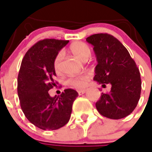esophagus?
<instances>
[{"label":"esophagus","instance_id":"34e87169","mask_svg":"<svg viewBox=\"0 0 152 152\" xmlns=\"http://www.w3.org/2000/svg\"><path fill=\"white\" fill-rule=\"evenodd\" d=\"M85 92H86V90H85V89H83V90H79L78 91V94H79V95H82V94L85 93Z\"/></svg>","mask_w":152,"mask_h":152}]
</instances>
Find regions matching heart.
<instances>
[{"instance_id": "1", "label": "heart", "mask_w": 152, "mask_h": 152, "mask_svg": "<svg viewBox=\"0 0 152 152\" xmlns=\"http://www.w3.org/2000/svg\"><path fill=\"white\" fill-rule=\"evenodd\" d=\"M71 53L76 56L78 59L82 61H86L91 56V49L86 43L83 42H75L72 43L69 48ZM62 59H63V53L59 52L54 59L53 67L54 69L58 72L60 68ZM90 80L89 74H82L79 76H71L66 80V84L70 87L75 88H83L87 85L88 81Z\"/></svg>"}]
</instances>
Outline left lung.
I'll list each match as a JSON object with an SVG mask.
<instances>
[{
    "instance_id": "left-lung-1",
    "label": "left lung",
    "mask_w": 152,
    "mask_h": 152,
    "mask_svg": "<svg viewBox=\"0 0 152 152\" xmlns=\"http://www.w3.org/2000/svg\"><path fill=\"white\" fill-rule=\"evenodd\" d=\"M86 41L93 46L97 65L93 80L110 93H102L96 103L102 116L120 119L128 116L137 106L141 93V77L135 62L122 42L109 34H95Z\"/></svg>"
}]
</instances>
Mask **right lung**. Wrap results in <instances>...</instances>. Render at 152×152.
Returning a JSON list of instances; mask_svg holds the SVG:
<instances>
[{"label":"right lung","mask_w":152,"mask_h":152,"mask_svg":"<svg viewBox=\"0 0 152 152\" xmlns=\"http://www.w3.org/2000/svg\"><path fill=\"white\" fill-rule=\"evenodd\" d=\"M68 42L55 39L37 42L26 53L19 70L18 94L21 108L26 118L42 130H57L67 124L78 96L72 88L54 97L48 93L56 85L54 59Z\"/></svg>","instance_id":"obj_1"}]
</instances>
